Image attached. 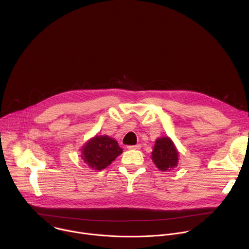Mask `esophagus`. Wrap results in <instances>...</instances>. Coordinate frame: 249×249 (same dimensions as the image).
Listing matches in <instances>:
<instances>
[{
  "label": "esophagus",
  "mask_w": 249,
  "mask_h": 249,
  "mask_svg": "<svg viewBox=\"0 0 249 249\" xmlns=\"http://www.w3.org/2000/svg\"><path fill=\"white\" fill-rule=\"evenodd\" d=\"M128 150H140L141 145H134V146H128Z\"/></svg>",
  "instance_id": "obj_1"
}]
</instances>
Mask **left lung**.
Returning <instances> with one entry per match:
<instances>
[{
	"mask_svg": "<svg viewBox=\"0 0 249 249\" xmlns=\"http://www.w3.org/2000/svg\"><path fill=\"white\" fill-rule=\"evenodd\" d=\"M178 152L168 137L158 138L152 152V160L156 166L161 170H170L178 163Z\"/></svg>",
	"mask_w": 249,
	"mask_h": 249,
	"instance_id": "8db88e82",
	"label": "left lung"
}]
</instances>
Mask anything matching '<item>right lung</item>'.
<instances>
[{
	"instance_id": "obj_1",
	"label": "right lung",
	"mask_w": 249,
	"mask_h": 249,
	"mask_svg": "<svg viewBox=\"0 0 249 249\" xmlns=\"http://www.w3.org/2000/svg\"><path fill=\"white\" fill-rule=\"evenodd\" d=\"M116 140L108 136H95L89 140L82 148V159L94 170L107 167L122 154Z\"/></svg>"
}]
</instances>
